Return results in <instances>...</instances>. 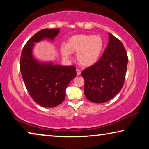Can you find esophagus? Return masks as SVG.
Instances as JSON below:
<instances>
[{
  "label": "esophagus",
  "mask_w": 149,
  "mask_h": 149,
  "mask_svg": "<svg viewBox=\"0 0 149 149\" xmlns=\"http://www.w3.org/2000/svg\"><path fill=\"white\" fill-rule=\"evenodd\" d=\"M81 72L79 69L76 70V74H77V75H79L81 74Z\"/></svg>",
  "instance_id": "34e87169"
}]
</instances>
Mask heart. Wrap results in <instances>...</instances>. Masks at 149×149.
I'll list each match as a JSON object with an SVG mask.
<instances>
[{
  "label": "heart",
  "mask_w": 149,
  "mask_h": 149,
  "mask_svg": "<svg viewBox=\"0 0 149 149\" xmlns=\"http://www.w3.org/2000/svg\"><path fill=\"white\" fill-rule=\"evenodd\" d=\"M104 40L100 35L77 34L70 37L60 52L65 59L76 52L75 59L83 67H90L99 60L104 49Z\"/></svg>",
  "instance_id": "heart-1"
}]
</instances>
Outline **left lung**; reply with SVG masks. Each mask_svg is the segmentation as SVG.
<instances>
[{
  "label": "left lung",
  "instance_id": "left-lung-1",
  "mask_svg": "<svg viewBox=\"0 0 149 149\" xmlns=\"http://www.w3.org/2000/svg\"><path fill=\"white\" fill-rule=\"evenodd\" d=\"M109 41L99 61L81 72L84 93L95 103H104L120 91L124 83L128 62L123 44L111 33Z\"/></svg>",
  "mask_w": 149,
  "mask_h": 149
}]
</instances>
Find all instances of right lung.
Returning a JSON list of instances; mask_svg holds the SVG:
<instances>
[{"instance_id": "obj_1", "label": "right lung", "mask_w": 149, "mask_h": 149, "mask_svg": "<svg viewBox=\"0 0 149 149\" xmlns=\"http://www.w3.org/2000/svg\"><path fill=\"white\" fill-rule=\"evenodd\" d=\"M60 29H43L31 37L22 50L20 72L29 95L41 107L52 108L59 105L65 97V89L76 76L75 67L54 64L35 58V43L43 40L53 41Z\"/></svg>"}]
</instances>
